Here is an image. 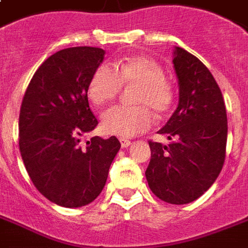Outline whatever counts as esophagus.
Returning <instances> with one entry per match:
<instances>
[{
    "instance_id": "obj_1",
    "label": "esophagus",
    "mask_w": 248,
    "mask_h": 248,
    "mask_svg": "<svg viewBox=\"0 0 248 248\" xmlns=\"http://www.w3.org/2000/svg\"><path fill=\"white\" fill-rule=\"evenodd\" d=\"M120 143H121V147H122V148H127L128 145L131 144V141L127 140V139H120Z\"/></svg>"
}]
</instances>
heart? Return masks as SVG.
Here are the masks:
<instances>
[{
	"mask_svg": "<svg viewBox=\"0 0 248 248\" xmlns=\"http://www.w3.org/2000/svg\"><path fill=\"white\" fill-rule=\"evenodd\" d=\"M122 84L137 86L132 101L135 107H114L104 111L101 127L109 135L131 138L147 131L154 124L152 111L165 113L173 100L171 88L165 80V71L148 57H134L128 61L103 63L94 70L88 83V97L96 105L113 101Z\"/></svg>",
	"mask_w": 248,
	"mask_h": 248,
	"instance_id": "1",
	"label": "heart"
}]
</instances>
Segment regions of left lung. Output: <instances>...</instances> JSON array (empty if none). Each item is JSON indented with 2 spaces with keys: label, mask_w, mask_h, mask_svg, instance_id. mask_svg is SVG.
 <instances>
[{
  "label": "left lung",
  "mask_w": 248,
  "mask_h": 248,
  "mask_svg": "<svg viewBox=\"0 0 248 248\" xmlns=\"http://www.w3.org/2000/svg\"><path fill=\"white\" fill-rule=\"evenodd\" d=\"M178 107L158 134L170 144L149 141L145 178L151 191L170 204H187L203 195L220 174L228 139L222 93L211 71L183 48L173 49Z\"/></svg>",
  "instance_id": "1"
}]
</instances>
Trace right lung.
Returning a JSON list of instances; mask_svg holds the SVG:
<instances>
[{
    "label": "right lung",
    "instance_id": "obj_1",
    "mask_svg": "<svg viewBox=\"0 0 248 248\" xmlns=\"http://www.w3.org/2000/svg\"><path fill=\"white\" fill-rule=\"evenodd\" d=\"M105 50L92 46L62 49L45 60L24 93L19 114V149L35 187L66 208L92 203L107 182L121 143L80 138L97 126L88 104V83Z\"/></svg>",
    "mask_w": 248,
    "mask_h": 248
}]
</instances>
